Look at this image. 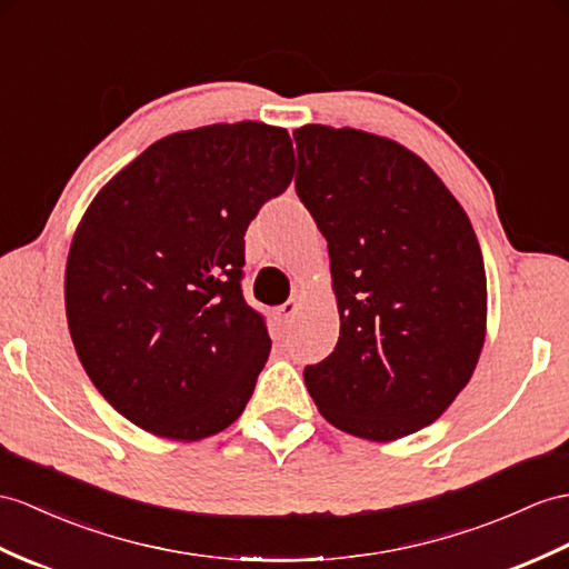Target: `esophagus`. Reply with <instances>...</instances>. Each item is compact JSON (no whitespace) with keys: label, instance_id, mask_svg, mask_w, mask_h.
I'll return each mask as SVG.
<instances>
[{"label":"esophagus","instance_id":"34e87169","mask_svg":"<svg viewBox=\"0 0 569 569\" xmlns=\"http://www.w3.org/2000/svg\"><path fill=\"white\" fill-rule=\"evenodd\" d=\"M297 311H299V301L297 299H289V301L282 303V307L274 309V316H277V321L287 326L289 321H292Z\"/></svg>","mask_w":569,"mask_h":569}]
</instances>
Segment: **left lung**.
Listing matches in <instances>:
<instances>
[{
  "label": "left lung",
  "instance_id": "1",
  "mask_svg": "<svg viewBox=\"0 0 569 569\" xmlns=\"http://www.w3.org/2000/svg\"><path fill=\"white\" fill-rule=\"evenodd\" d=\"M297 196L328 241L340 338L303 381L323 418L369 441L432 425L473 377L488 282L463 207L429 166L352 128L295 130Z\"/></svg>",
  "mask_w": 569,
  "mask_h": 569
}]
</instances>
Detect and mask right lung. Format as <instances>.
Returning a JSON list of instances; mask_svg holds the SVG:
<instances>
[{"mask_svg": "<svg viewBox=\"0 0 569 569\" xmlns=\"http://www.w3.org/2000/svg\"><path fill=\"white\" fill-rule=\"evenodd\" d=\"M295 176L284 128L176 132L108 180L69 248L64 307L96 389L151 435L227 429L270 355L241 292L246 229Z\"/></svg>", "mask_w": 569, "mask_h": 569, "instance_id": "right-lung-1", "label": "right lung"}]
</instances>
